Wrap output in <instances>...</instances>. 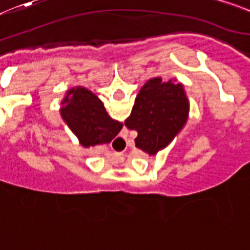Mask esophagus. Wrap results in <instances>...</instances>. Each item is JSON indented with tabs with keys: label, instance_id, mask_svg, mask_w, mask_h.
Here are the masks:
<instances>
[{
	"label": "esophagus",
	"instance_id": "obj_1",
	"mask_svg": "<svg viewBox=\"0 0 250 250\" xmlns=\"http://www.w3.org/2000/svg\"><path fill=\"white\" fill-rule=\"evenodd\" d=\"M119 140H123V139H121V138H120V139H119ZM124 157H125V155H124L123 153H120V154H119V159H120V162L124 161Z\"/></svg>",
	"mask_w": 250,
	"mask_h": 250
}]
</instances>
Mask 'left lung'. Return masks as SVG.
<instances>
[{"instance_id": "1", "label": "left lung", "mask_w": 250, "mask_h": 250, "mask_svg": "<svg viewBox=\"0 0 250 250\" xmlns=\"http://www.w3.org/2000/svg\"><path fill=\"white\" fill-rule=\"evenodd\" d=\"M189 104L185 88L176 80L151 78L142 87L125 126L135 130V146L149 155L169 144L186 125Z\"/></svg>"}]
</instances>
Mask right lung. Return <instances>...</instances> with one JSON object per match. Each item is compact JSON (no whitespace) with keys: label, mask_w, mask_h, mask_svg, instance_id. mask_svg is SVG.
Masks as SVG:
<instances>
[{"label":"right lung","mask_w":250,"mask_h":250,"mask_svg":"<svg viewBox=\"0 0 250 250\" xmlns=\"http://www.w3.org/2000/svg\"><path fill=\"white\" fill-rule=\"evenodd\" d=\"M61 115L84 148L107 144L123 129V124L108 116L101 100L84 87L68 89Z\"/></svg>","instance_id":"right-lung-1"}]
</instances>
